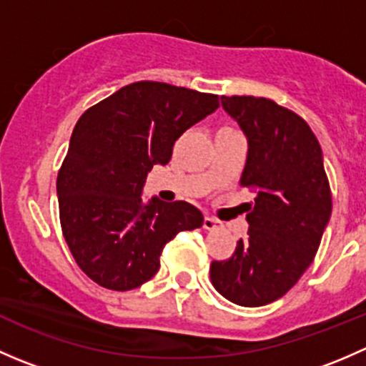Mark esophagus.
Returning a JSON list of instances; mask_svg holds the SVG:
<instances>
[{"instance_id": "1", "label": "esophagus", "mask_w": 366, "mask_h": 366, "mask_svg": "<svg viewBox=\"0 0 366 366\" xmlns=\"http://www.w3.org/2000/svg\"><path fill=\"white\" fill-rule=\"evenodd\" d=\"M217 227H219V221L214 219V217H210V216L204 217V228H205V230H216Z\"/></svg>"}]
</instances>
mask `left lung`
Masks as SVG:
<instances>
[{
    "label": "left lung",
    "instance_id": "left-lung-1",
    "mask_svg": "<svg viewBox=\"0 0 366 366\" xmlns=\"http://www.w3.org/2000/svg\"><path fill=\"white\" fill-rule=\"evenodd\" d=\"M221 106L248 138L239 184L257 197L248 237L210 264V282L228 301L253 308L285 296L308 269L333 198L319 142L297 113L253 95H223Z\"/></svg>",
    "mask_w": 366,
    "mask_h": 366
}]
</instances>
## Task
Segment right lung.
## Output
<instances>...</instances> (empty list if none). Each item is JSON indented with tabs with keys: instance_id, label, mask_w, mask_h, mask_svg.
<instances>
[{
	"instance_id": "right-lung-1",
	"label": "right lung",
	"mask_w": 366,
	"mask_h": 366,
	"mask_svg": "<svg viewBox=\"0 0 366 366\" xmlns=\"http://www.w3.org/2000/svg\"><path fill=\"white\" fill-rule=\"evenodd\" d=\"M217 106L214 94L138 81L81 114L56 191L65 242L92 282L118 292L143 285L159 271L166 242L204 224L197 207L157 198L145 205L142 189L182 132Z\"/></svg>"
}]
</instances>
